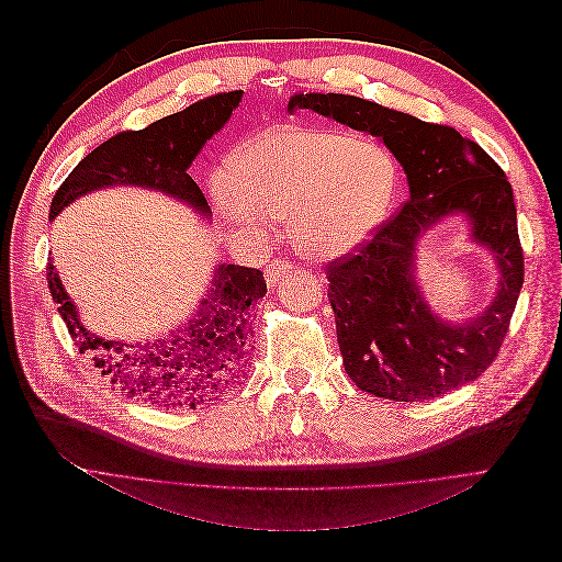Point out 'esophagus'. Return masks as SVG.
I'll list each match as a JSON object with an SVG mask.
<instances>
[{
  "instance_id": "34e87169",
  "label": "esophagus",
  "mask_w": 562,
  "mask_h": 562,
  "mask_svg": "<svg viewBox=\"0 0 562 562\" xmlns=\"http://www.w3.org/2000/svg\"><path fill=\"white\" fill-rule=\"evenodd\" d=\"M293 271V265L285 262V260H274L267 269H265V277H267V283L274 285L277 281H281L285 274H291Z\"/></svg>"
}]
</instances>
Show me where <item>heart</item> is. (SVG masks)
<instances>
[{
    "label": "heart",
    "instance_id": "1",
    "mask_svg": "<svg viewBox=\"0 0 562 562\" xmlns=\"http://www.w3.org/2000/svg\"><path fill=\"white\" fill-rule=\"evenodd\" d=\"M396 182V161L378 143L281 126L229 151L215 199L229 223L265 232L267 217L285 220L302 255L335 260L378 229Z\"/></svg>",
    "mask_w": 562,
    "mask_h": 562
}]
</instances>
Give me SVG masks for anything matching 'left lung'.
I'll list each match as a JSON object with an SVG mask.
<instances>
[{"label":"left lung","instance_id":"left-lung-1","mask_svg":"<svg viewBox=\"0 0 562 562\" xmlns=\"http://www.w3.org/2000/svg\"><path fill=\"white\" fill-rule=\"evenodd\" d=\"M288 110H314L382 138L407 176L411 196L372 239L326 265L328 297L347 375L389 401H429L481 378L497 359L522 288L514 190L487 151L452 126L342 93H297ZM470 217L472 235L501 267L491 307L464 324L436 317L412 274L414 246L446 214Z\"/></svg>","mask_w":562,"mask_h":562}]
</instances>
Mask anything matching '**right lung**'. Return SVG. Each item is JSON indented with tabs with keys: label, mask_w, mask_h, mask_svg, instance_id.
I'll use <instances>...</instances> for the list:
<instances>
[{
	"label": "right lung",
	"mask_w": 562,
	"mask_h": 562,
	"mask_svg": "<svg viewBox=\"0 0 562 562\" xmlns=\"http://www.w3.org/2000/svg\"><path fill=\"white\" fill-rule=\"evenodd\" d=\"M244 91L215 93L182 112L164 116L140 131H122L89 151L65 178L50 201L48 217H56L67 203L112 184H135L159 190L190 203L201 215L211 206L199 184L187 173L194 157L227 124L241 103ZM48 291L81 353H89L95 368L122 389L128 398L159 407H196L209 403L220 389L239 375L246 361L248 316L267 283L260 269L217 265L213 288L201 300L199 312L187 326L171 335L135 347L103 339L83 328L70 295L46 267Z\"/></svg>",
	"instance_id": "add662e5"
}]
</instances>
